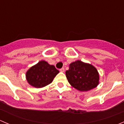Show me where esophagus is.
<instances>
[{
	"label": "esophagus",
	"instance_id": "34e87169",
	"mask_svg": "<svg viewBox=\"0 0 124 124\" xmlns=\"http://www.w3.org/2000/svg\"><path fill=\"white\" fill-rule=\"evenodd\" d=\"M60 71H61V72H63L65 71V68H62L61 69H60Z\"/></svg>",
	"mask_w": 124,
	"mask_h": 124
}]
</instances>
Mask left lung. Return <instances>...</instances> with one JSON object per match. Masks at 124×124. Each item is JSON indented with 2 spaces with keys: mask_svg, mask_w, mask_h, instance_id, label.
Returning <instances> with one entry per match:
<instances>
[{
  "mask_svg": "<svg viewBox=\"0 0 124 124\" xmlns=\"http://www.w3.org/2000/svg\"><path fill=\"white\" fill-rule=\"evenodd\" d=\"M65 74L70 84L82 92L90 91L99 84L100 76L97 68L79 60L70 63Z\"/></svg>",
  "mask_w": 124,
  "mask_h": 124,
  "instance_id": "1",
  "label": "left lung"
}]
</instances>
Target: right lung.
<instances>
[{"mask_svg": "<svg viewBox=\"0 0 124 124\" xmlns=\"http://www.w3.org/2000/svg\"><path fill=\"white\" fill-rule=\"evenodd\" d=\"M59 72L54 65L45 61H41L27 70L26 78L31 86L41 88L52 83Z\"/></svg>", "mask_w": 124, "mask_h": 124, "instance_id": "right-lung-1", "label": "right lung"}]
</instances>
